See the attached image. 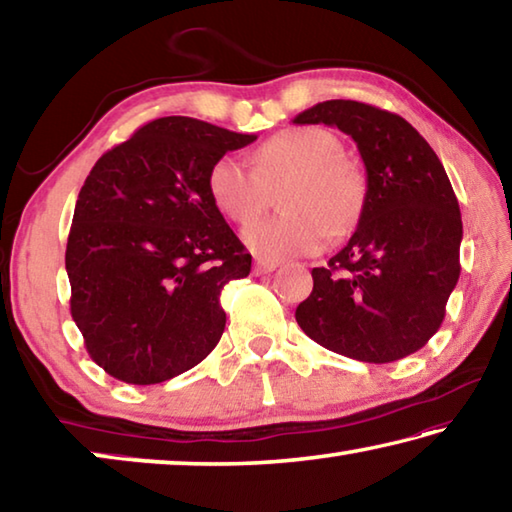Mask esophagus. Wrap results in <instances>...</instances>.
I'll list each match as a JSON object with an SVG mask.
<instances>
[{
  "instance_id": "34e87169",
  "label": "esophagus",
  "mask_w": 512,
  "mask_h": 512,
  "mask_svg": "<svg viewBox=\"0 0 512 512\" xmlns=\"http://www.w3.org/2000/svg\"><path fill=\"white\" fill-rule=\"evenodd\" d=\"M277 266H280V262H277V259H264V257H257V259H255V273H257V275L273 273Z\"/></svg>"
}]
</instances>
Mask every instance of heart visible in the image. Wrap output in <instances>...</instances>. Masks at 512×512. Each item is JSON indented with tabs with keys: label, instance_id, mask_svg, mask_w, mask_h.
<instances>
[{
	"label": "heart",
	"instance_id": "b5f03b06",
	"mask_svg": "<svg viewBox=\"0 0 512 512\" xmlns=\"http://www.w3.org/2000/svg\"><path fill=\"white\" fill-rule=\"evenodd\" d=\"M282 189L284 214L253 221L241 232L257 257L284 259L318 253L329 237L339 239L359 223L366 207V178L343 158V146L323 128H289L259 146L255 171L232 155L216 160L207 173L214 205L237 223L262 212L266 187Z\"/></svg>",
	"mask_w": 512,
	"mask_h": 512
}]
</instances>
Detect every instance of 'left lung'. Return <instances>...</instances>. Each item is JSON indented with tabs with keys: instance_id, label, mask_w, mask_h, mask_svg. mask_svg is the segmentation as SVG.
Segmentation results:
<instances>
[{
	"instance_id": "obj_1",
	"label": "left lung",
	"mask_w": 512,
	"mask_h": 512,
	"mask_svg": "<svg viewBox=\"0 0 512 512\" xmlns=\"http://www.w3.org/2000/svg\"><path fill=\"white\" fill-rule=\"evenodd\" d=\"M293 124L336 126L366 167V207L348 246L311 271L296 309L311 341L343 357L391 363L418 352L445 318L461 275L463 221L443 162L409 121L332 99Z\"/></svg>"
}]
</instances>
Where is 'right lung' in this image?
<instances>
[{"instance_id": "obj_1", "label": "right lung", "mask_w": 512, "mask_h": 512, "mask_svg": "<svg viewBox=\"0 0 512 512\" xmlns=\"http://www.w3.org/2000/svg\"><path fill=\"white\" fill-rule=\"evenodd\" d=\"M255 140L162 117L103 153L85 178L65 253L69 305L108 375L160 384L219 343L221 289L246 277L253 257L214 205L207 173Z\"/></svg>"}]
</instances>
